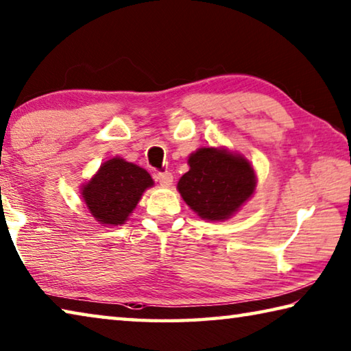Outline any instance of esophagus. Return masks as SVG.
I'll return each mask as SVG.
<instances>
[{"label": "esophagus", "instance_id": "1", "mask_svg": "<svg viewBox=\"0 0 351 351\" xmlns=\"http://www.w3.org/2000/svg\"><path fill=\"white\" fill-rule=\"evenodd\" d=\"M156 181L161 184L162 187H170L171 184H173V175L167 173V171H165V173H156Z\"/></svg>", "mask_w": 351, "mask_h": 351}]
</instances>
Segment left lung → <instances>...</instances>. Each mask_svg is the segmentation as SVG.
<instances>
[{"instance_id": "left-lung-1", "label": "left lung", "mask_w": 351, "mask_h": 351, "mask_svg": "<svg viewBox=\"0 0 351 351\" xmlns=\"http://www.w3.org/2000/svg\"><path fill=\"white\" fill-rule=\"evenodd\" d=\"M189 171L178 181V192L199 218L224 221L241 209L257 187L252 164L226 147H201L190 153Z\"/></svg>"}]
</instances>
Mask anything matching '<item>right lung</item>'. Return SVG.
Here are the masks:
<instances>
[{
  "label": "right lung",
  "mask_w": 351,
  "mask_h": 351,
  "mask_svg": "<svg viewBox=\"0 0 351 351\" xmlns=\"http://www.w3.org/2000/svg\"><path fill=\"white\" fill-rule=\"evenodd\" d=\"M153 184L145 169L116 156L100 165L90 181L82 184L80 195L100 224L121 226Z\"/></svg>",
  "instance_id": "obj_1"
}]
</instances>
